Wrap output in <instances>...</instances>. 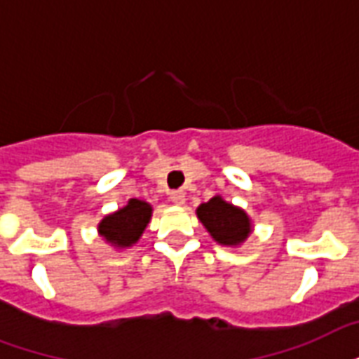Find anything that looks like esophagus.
Masks as SVG:
<instances>
[{
	"mask_svg": "<svg viewBox=\"0 0 359 359\" xmlns=\"http://www.w3.org/2000/svg\"><path fill=\"white\" fill-rule=\"evenodd\" d=\"M169 199H171L175 205H184L186 194L182 190H173V191H169Z\"/></svg>",
	"mask_w": 359,
	"mask_h": 359,
	"instance_id": "34e87169",
	"label": "esophagus"
}]
</instances>
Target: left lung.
<instances>
[{"instance_id":"1","label":"left lung","mask_w":359,"mask_h":359,"mask_svg":"<svg viewBox=\"0 0 359 359\" xmlns=\"http://www.w3.org/2000/svg\"><path fill=\"white\" fill-rule=\"evenodd\" d=\"M198 218L210 237L224 246L241 245L252 231V224L245 210L224 201L220 196H215L207 203L199 205Z\"/></svg>"}]
</instances>
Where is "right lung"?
Instances as JSON below:
<instances>
[{
  "instance_id": "add662e5",
  "label": "right lung",
  "mask_w": 359,
  "mask_h": 359,
  "mask_svg": "<svg viewBox=\"0 0 359 359\" xmlns=\"http://www.w3.org/2000/svg\"><path fill=\"white\" fill-rule=\"evenodd\" d=\"M152 207L143 199H130L126 207L113 215H107L97 226V231L107 243L116 248H128L135 245L149 226Z\"/></svg>"
}]
</instances>
